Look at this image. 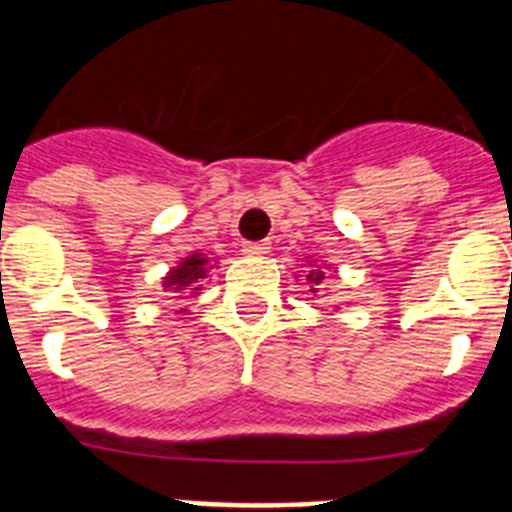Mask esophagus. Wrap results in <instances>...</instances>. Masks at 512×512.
<instances>
[{
  "mask_svg": "<svg viewBox=\"0 0 512 512\" xmlns=\"http://www.w3.org/2000/svg\"><path fill=\"white\" fill-rule=\"evenodd\" d=\"M269 243L266 241H261V243H246V246H243V253H246V256H266V253H269Z\"/></svg>",
  "mask_w": 512,
  "mask_h": 512,
  "instance_id": "obj_1",
  "label": "esophagus"
}]
</instances>
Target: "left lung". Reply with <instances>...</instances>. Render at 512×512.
I'll use <instances>...</instances> for the list:
<instances>
[{
	"label": "left lung",
	"instance_id": "8db88e82",
	"mask_svg": "<svg viewBox=\"0 0 512 512\" xmlns=\"http://www.w3.org/2000/svg\"><path fill=\"white\" fill-rule=\"evenodd\" d=\"M307 264H310V271L305 274V279H307V284H312V292H318L315 287L325 282V269L318 264H312V261H307Z\"/></svg>",
	"mask_w": 512,
	"mask_h": 512
}]
</instances>
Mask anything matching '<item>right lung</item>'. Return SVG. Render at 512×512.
<instances>
[{
	"label": "right lung",
	"mask_w": 512,
	"mask_h": 512,
	"mask_svg": "<svg viewBox=\"0 0 512 512\" xmlns=\"http://www.w3.org/2000/svg\"><path fill=\"white\" fill-rule=\"evenodd\" d=\"M210 269L212 264L205 253H189L164 277V292H174L179 297H194L200 292V282L210 274ZM179 312H184V307Z\"/></svg>",
	"instance_id": "right-lung-1"
}]
</instances>
